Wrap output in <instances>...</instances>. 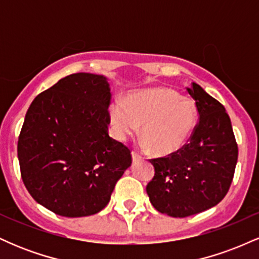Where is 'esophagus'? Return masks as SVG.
<instances>
[{
	"instance_id": "obj_1",
	"label": "esophagus",
	"mask_w": 259,
	"mask_h": 259,
	"mask_svg": "<svg viewBox=\"0 0 259 259\" xmlns=\"http://www.w3.org/2000/svg\"><path fill=\"white\" fill-rule=\"evenodd\" d=\"M132 156H133V162H139V160L144 159V158H142L141 154H139L138 152H133Z\"/></svg>"
}]
</instances>
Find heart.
I'll return each mask as SVG.
<instances>
[{
    "label": "heart",
    "instance_id": "1",
    "mask_svg": "<svg viewBox=\"0 0 259 259\" xmlns=\"http://www.w3.org/2000/svg\"><path fill=\"white\" fill-rule=\"evenodd\" d=\"M115 135L125 139L142 125L144 145L154 153L169 154L189 141L197 125V107L167 88H153L129 95L125 103L115 101L109 108Z\"/></svg>",
    "mask_w": 259,
    "mask_h": 259
}]
</instances>
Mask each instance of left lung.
<instances>
[{
    "mask_svg": "<svg viewBox=\"0 0 259 259\" xmlns=\"http://www.w3.org/2000/svg\"><path fill=\"white\" fill-rule=\"evenodd\" d=\"M187 92L195 100L200 120L180 150L150 159L154 177L146 186L152 206L174 218L197 214L225 197L239 152L224 106L196 82Z\"/></svg>",
    "mask_w": 259,
    "mask_h": 259,
    "instance_id": "obj_1",
    "label": "left lung"
}]
</instances>
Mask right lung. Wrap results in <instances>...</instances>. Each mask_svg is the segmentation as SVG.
<instances>
[{
    "label": "right lung",
    "instance_id": "right-lung-1",
    "mask_svg": "<svg viewBox=\"0 0 259 259\" xmlns=\"http://www.w3.org/2000/svg\"><path fill=\"white\" fill-rule=\"evenodd\" d=\"M109 103L107 78L76 73L37 95L26 112L20 174L31 197L56 214L99 213L132 165L129 148L108 135Z\"/></svg>",
    "mask_w": 259,
    "mask_h": 259
}]
</instances>
